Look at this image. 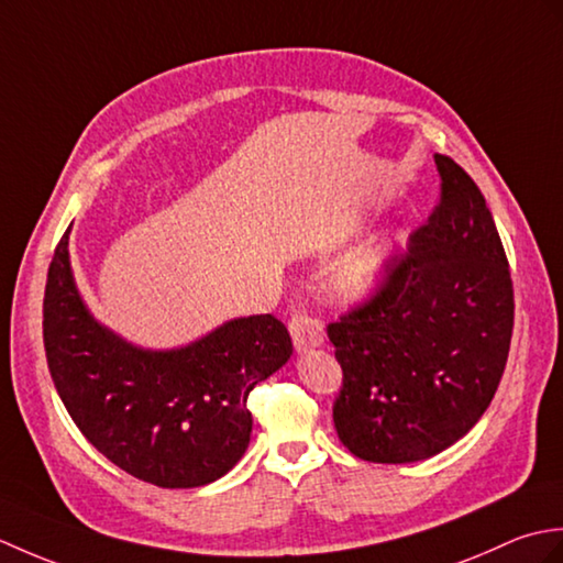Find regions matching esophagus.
<instances>
[{
  "label": "esophagus",
  "instance_id": "obj_1",
  "mask_svg": "<svg viewBox=\"0 0 563 563\" xmlns=\"http://www.w3.org/2000/svg\"><path fill=\"white\" fill-rule=\"evenodd\" d=\"M290 336L297 351H309V349H317V345L324 341V324H321L319 319L309 317L297 312L290 319Z\"/></svg>",
  "mask_w": 563,
  "mask_h": 563
}]
</instances>
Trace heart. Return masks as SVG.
<instances>
[{
  "instance_id": "1",
  "label": "heart",
  "mask_w": 563,
  "mask_h": 563,
  "mask_svg": "<svg viewBox=\"0 0 563 563\" xmlns=\"http://www.w3.org/2000/svg\"><path fill=\"white\" fill-rule=\"evenodd\" d=\"M389 254L391 246L387 242H373L355 249L353 254L345 256L336 266V271H333V290L343 297H357L369 292L379 283L382 275H385Z\"/></svg>"
}]
</instances>
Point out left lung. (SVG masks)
<instances>
[{"label":"left lung","mask_w":563,"mask_h":563,"mask_svg":"<svg viewBox=\"0 0 563 563\" xmlns=\"http://www.w3.org/2000/svg\"><path fill=\"white\" fill-rule=\"evenodd\" d=\"M440 200L363 302L327 327L343 385L333 423L355 457L428 460L470 433L504 377L512 280L482 190L435 154Z\"/></svg>","instance_id":"1"}]
</instances>
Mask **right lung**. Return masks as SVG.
Returning <instances> with one entry per match:
<instances>
[{
    "label": "right lung",
    "instance_id": "add662e5",
    "mask_svg": "<svg viewBox=\"0 0 563 563\" xmlns=\"http://www.w3.org/2000/svg\"><path fill=\"white\" fill-rule=\"evenodd\" d=\"M67 239L69 230L47 268L43 343L71 421L135 479L162 488L220 479L249 448L251 389L288 363V329L258 314L234 319L181 351L133 349L81 305Z\"/></svg>",
    "mask_w": 563,
    "mask_h": 563
}]
</instances>
